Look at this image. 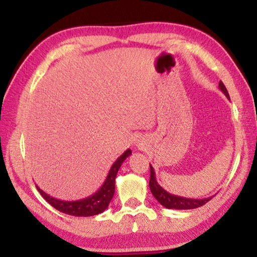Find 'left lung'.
Returning a JSON list of instances; mask_svg holds the SVG:
<instances>
[{
    "mask_svg": "<svg viewBox=\"0 0 257 257\" xmlns=\"http://www.w3.org/2000/svg\"><path fill=\"white\" fill-rule=\"evenodd\" d=\"M219 90L223 92L227 98H229L226 87H225L224 83L221 82V80L219 82ZM149 187H150L151 193L153 196H155L156 200L167 209H177V210L196 209V208H200L202 205H204L205 203H208L212 198L211 196L206 198H200V200H198V198H187L182 196H177V195L168 193V191H166L158 182H157L155 168H153L151 165H150V182H149Z\"/></svg>",
    "mask_w": 257,
    "mask_h": 257,
    "instance_id": "8db88e82",
    "label": "left lung"
}]
</instances>
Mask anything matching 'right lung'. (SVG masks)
Wrapping results in <instances>:
<instances>
[{
	"mask_svg": "<svg viewBox=\"0 0 257 257\" xmlns=\"http://www.w3.org/2000/svg\"><path fill=\"white\" fill-rule=\"evenodd\" d=\"M132 155V150L128 149L115 160L112 167L107 174V178L102 186L99 188L94 194L90 195L85 198L77 201H62L57 200L55 197L49 196L46 194L44 190H41L39 187L37 186V189L39 191L41 196H43L46 201H47L52 206H54L56 210L60 212H63L66 214H70V216L75 217H90L95 216L104 212L105 210L108 208V204L110 200L114 196V191H115V178L118 170L128 157Z\"/></svg>",
	"mask_w": 257,
	"mask_h": 257,
	"instance_id": "right-lung-1",
	"label": "right lung"
}]
</instances>
